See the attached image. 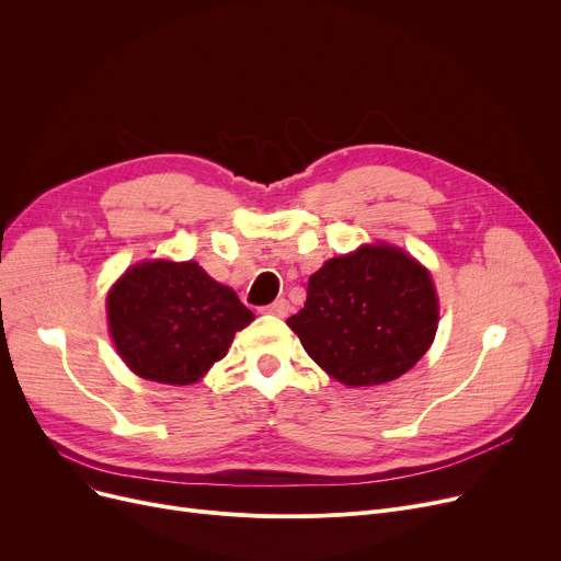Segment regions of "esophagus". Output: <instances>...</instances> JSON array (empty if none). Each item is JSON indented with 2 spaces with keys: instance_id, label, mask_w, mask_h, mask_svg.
I'll return each instance as SVG.
<instances>
[{
  "instance_id": "esophagus-1",
  "label": "esophagus",
  "mask_w": 561,
  "mask_h": 561,
  "mask_svg": "<svg viewBox=\"0 0 561 561\" xmlns=\"http://www.w3.org/2000/svg\"><path fill=\"white\" fill-rule=\"evenodd\" d=\"M288 309H290V305H288V300H284V298H279V300H275L273 305H268V307H263L261 311L263 313H273V316H286L288 313Z\"/></svg>"
}]
</instances>
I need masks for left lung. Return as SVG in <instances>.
<instances>
[{
  "label": "left lung",
  "instance_id": "8db88e82",
  "mask_svg": "<svg viewBox=\"0 0 561 561\" xmlns=\"http://www.w3.org/2000/svg\"><path fill=\"white\" fill-rule=\"evenodd\" d=\"M438 322L430 273L393 245H362L309 277L305 307L286 320L307 355L345 387L398 379L425 355Z\"/></svg>",
  "mask_w": 561,
  "mask_h": 561
}]
</instances>
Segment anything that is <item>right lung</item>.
<instances>
[{"mask_svg":"<svg viewBox=\"0 0 561 561\" xmlns=\"http://www.w3.org/2000/svg\"><path fill=\"white\" fill-rule=\"evenodd\" d=\"M117 355L145 379L193 385L220 362L233 334L254 320L239 296L195 261H142L106 298Z\"/></svg>","mask_w":561,"mask_h":561,"instance_id":"obj_1","label":"right lung"}]
</instances>
